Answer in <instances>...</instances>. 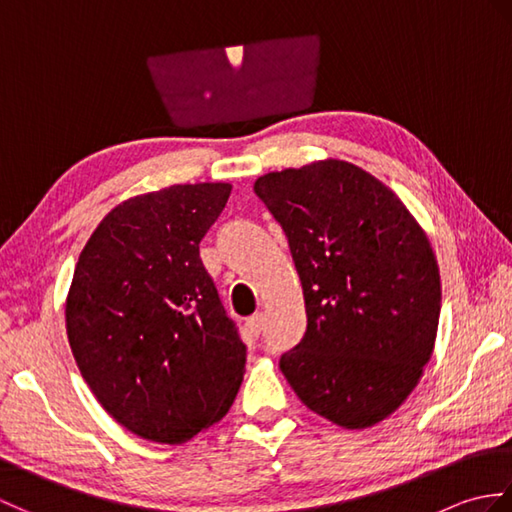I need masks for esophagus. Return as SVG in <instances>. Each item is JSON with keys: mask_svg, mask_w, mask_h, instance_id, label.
Here are the masks:
<instances>
[{"mask_svg": "<svg viewBox=\"0 0 512 512\" xmlns=\"http://www.w3.org/2000/svg\"><path fill=\"white\" fill-rule=\"evenodd\" d=\"M262 328H264V314L262 312H257V314H253V317L246 319V330L253 336H259Z\"/></svg>", "mask_w": 512, "mask_h": 512, "instance_id": "obj_1", "label": "esophagus"}]
</instances>
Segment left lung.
<instances>
[{"label":"left lung","instance_id":"8db88e82","mask_svg":"<svg viewBox=\"0 0 512 512\" xmlns=\"http://www.w3.org/2000/svg\"><path fill=\"white\" fill-rule=\"evenodd\" d=\"M255 193L284 228L306 299V334L279 369L314 413L372 427L418 385L436 343L429 239L394 191L343 160L266 173Z\"/></svg>","mask_w":512,"mask_h":512}]
</instances>
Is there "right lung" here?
<instances>
[{
    "label": "right lung",
    "instance_id": "1",
    "mask_svg": "<svg viewBox=\"0 0 512 512\" xmlns=\"http://www.w3.org/2000/svg\"><path fill=\"white\" fill-rule=\"evenodd\" d=\"M231 184H173L118 204L76 262L65 328L85 383L136 436L182 444L222 420L246 345L200 242Z\"/></svg>",
    "mask_w": 512,
    "mask_h": 512
}]
</instances>
